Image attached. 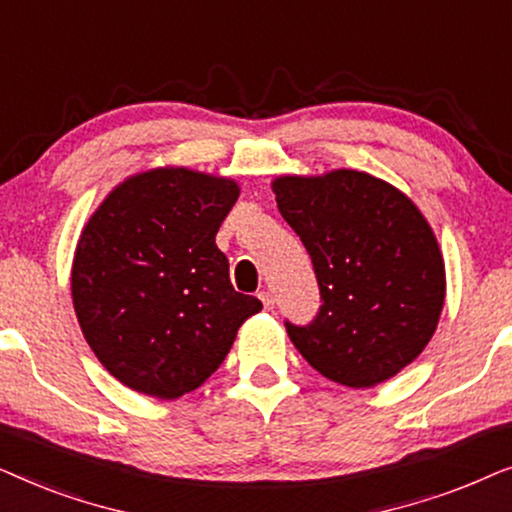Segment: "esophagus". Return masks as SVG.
Here are the masks:
<instances>
[{"label": "esophagus", "mask_w": 512, "mask_h": 512, "mask_svg": "<svg viewBox=\"0 0 512 512\" xmlns=\"http://www.w3.org/2000/svg\"><path fill=\"white\" fill-rule=\"evenodd\" d=\"M258 298H261L265 310H272V307H275V298H272L270 291H261V293H258Z\"/></svg>", "instance_id": "obj_1"}]
</instances>
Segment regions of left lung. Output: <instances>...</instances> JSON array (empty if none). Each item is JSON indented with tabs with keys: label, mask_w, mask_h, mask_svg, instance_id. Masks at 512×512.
I'll return each instance as SVG.
<instances>
[{
	"label": "left lung",
	"mask_w": 512,
	"mask_h": 512,
	"mask_svg": "<svg viewBox=\"0 0 512 512\" xmlns=\"http://www.w3.org/2000/svg\"><path fill=\"white\" fill-rule=\"evenodd\" d=\"M272 191L324 300L312 324L286 321L293 345L352 389L401 373L429 345L445 303V261L429 221L396 186L356 170L284 174Z\"/></svg>",
	"instance_id": "8db88e82"
}]
</instances>
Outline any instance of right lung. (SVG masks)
Here are the masks:
<instances>
[{"label": "right lung", "mask_w": 512, "mask_h": 512, "mask_svg": "<svg viewBox=\"0 0 512 512\" xmlns=\"http://www.w3.org/2000/svg\"><path fill=\"white\" fill-rule=\"evenodd\" d=\"M240 186L188 167L121 181L81 230L72 300L83 338L118 382L172 401L221 366L261 300L237 293L216 247Z\"/></svg>", "instance_id": "add662e5"}]
</instances>
